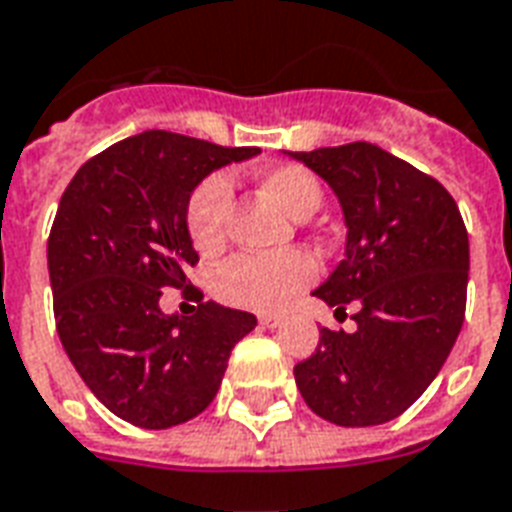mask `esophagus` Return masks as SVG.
Segmentation results:
<instances>
[{
    "mask_svg": "<svg viewBox=\"0 0 512 512\" xmlns=\"http://www.w3.org/2000/svg\"><path fill=\"white\" fill-rule=\"evenodd\" d=\"M284 322L282 314H260V325L268 327V330H273V327H279Z\"/></svg>",
    "mask_w": 512,
    "mask_h": 512,
    "instance_id": "34e87169",
    "label": "esophagus"
}]
</instances>
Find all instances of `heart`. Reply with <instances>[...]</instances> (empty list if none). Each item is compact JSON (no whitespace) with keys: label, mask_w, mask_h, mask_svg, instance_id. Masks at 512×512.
<instances>
[{"label":"heart","mask_w":512,"mask_h":512,"mask_svg":"<svg viewBox=\"0 0 512 512\" xmlns=\"http://www.w3.org/2000/svg\"><path fill=\"white\" fill-rule=\"evenodd\" d=\"M260 190L284 212L306 220L322 206V185L303 166H273L260 177ZM233 187L222 174L206 177L187 201V233L201 255H214L225 247ZM317 279V263L303 249L276 255H233L214 271L212 290L222 303L249 311H279Z\"/></svg>","instance_id":"1"}]
</instances>
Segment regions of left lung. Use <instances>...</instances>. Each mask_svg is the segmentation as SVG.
Masks as SVG:
<instances>
[{
  "label": "left lung",
  "mask_w": 512,
  "mask_h": 512,
  "mask_svg": "<svg viewBox=\"0 0 512 512\" xmlns=\"http://www.w3.org/2000/svg\"><path fill=\"white\" fill-rule=\"evenodd\" d=\"M338 195L346 255L314 290L335 314L357 306L354 333L319 330L295 365L311 411L373 427L408 411L438 376L464 322L470 241L438 179L370 142L290 152Z\"/></svg>",
  "instance_id": "left-lung-1"
}]
</instances>
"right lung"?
<instances>
[{
  "mask_svg": "<svg viewBox=\"0 0 512 512\" xmlns=\"http://www.w3.org/2000/svg\"><path fill=\"white\" fill-rule=\"evenodd\" d=\"M257 147L144 131L80 166L48 239L58 338L101 405L128 424L166 429L212 403L255 314L195 295L193 317L163 314L161 290L198 263L187 201L212 171Z\"/></svg>",
  "mask_w": 512,
  "mask_h": 512,
  "instance_id": "right-lung-1",
  "label": "right lung"
}]
</instances>
